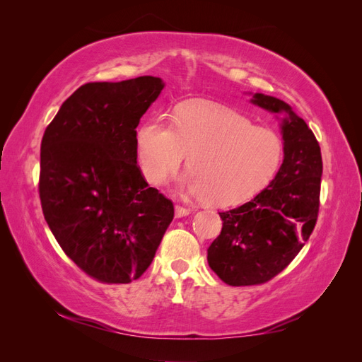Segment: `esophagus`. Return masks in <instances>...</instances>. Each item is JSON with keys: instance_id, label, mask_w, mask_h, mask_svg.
Returning a JSON list of instances; mask_svg holds the SVG:
<instances>
[{"instance_id": "34e87169", "label": "esophagus", "mask_w": 362, "mask_h": 362, "mask_svg": "<svg viewBox=\"0 0 362 362\" xmlns=\"http://www.w3.org/2000/svg\"><path fill=\"white\" fill-rule=\"evenodd\" d=\"M190 214V208L187 206H182V205H177L175 206V216L177 217H185Z\"/></svg>"}]
</instances>
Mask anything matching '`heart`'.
I'll list each match as a JSON object with an SVG mask.
<instances>
[{"label": "heart", "instance_id": "1", "mask_svg": "<svg viewBox=\"0 0 362 362\" xmlns=\"http://www.w3.org/2000/svg\"><path fill=\"white\" fill-rule=\"evenodd\" d=\"M187 154L185 189L210 205L235 206L275 180L286 144L275 129L226 107L189 105L170 124L154 117L140 127L137 163L149 184L166 182Z\"/></svg>", "mask_w": 362, "mask_h": 362}]
</instances>
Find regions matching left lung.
<instances>
[{
	"instance_id": "obj_1",
	"label": "left lung",
	"mask_w": 362,
	"mask_h": 362,
	"mask_svg": "<svg viewBox=\"0 0 362 362\" xmlns=\"http://www.w3.org/2000/svg\"><path fill=\"white\" fill-rule=\"evenodd\" d=\"M252 103L286 113V157L269 187L222 211L221 235L208 247V264L228 286H258L275 278L299 254L319 216L322 152L313 131L278 98L255 93Z\"/></svg>"
}]
</instances>
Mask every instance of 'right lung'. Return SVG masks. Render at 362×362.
<instances>
[{
	"mask_svg": "<svg viewBox=\"0 0 362 362\" xmlns=\"http://www.w3.org/2000/svg\"><path fill=\"white\" fill-rule=\"evenodd\" d=\"M164 83H87L60 107L40 145L39 196L57 243L90 278L128 284L151 266L173 204L137 166V125Z\"/></svg>",
	"mask_w": 362,
	"mask_h": 362,
	"instance_id": "obj_1",
	"label": "right lung"
}]
</instances>
